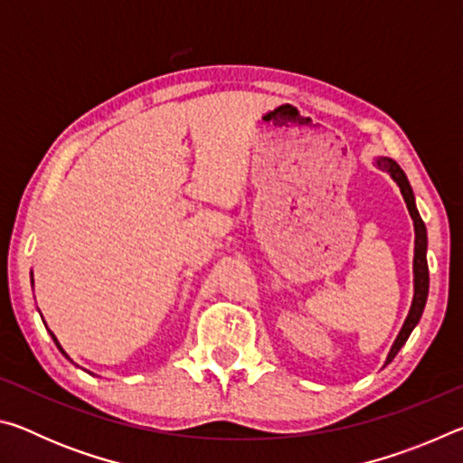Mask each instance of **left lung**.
Returning a JSON list of instances; mask_svg holds the SVG:
<instances>
[{
	"label": "left lung",
	"mask_w": 463,
	"mask_h": 463,
	"mask_svg": "<svg viewBox=\"0 0 463 463\" xmlns=\"http://www.w3.org/2000/svg\"><path fill=\"white\" fill-rule=\"evenodd\" d=\"M375 165L380 169L388 171L392 175V179L398 184L402 192V198L406 202V208H409L411 218L414 222V298H412V307L409 310V317H406L404 325L401 328V333H398L394 345H392L390 354L386 364H390L392 359L396 357L398 351H401L402 345L409 339L412 328L417 326V323L420 320L422 310H425V304H427V296H429V265H427V229H425V222H422V218L419 216V210L414 206V194H412V187L409 184V179H406L404 171L401 169L396 161L388 159V156H380V159H375Z\"/></svg>",
	"instance_id": "left-lung-1"
}]
</instances>
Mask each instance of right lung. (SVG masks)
<instances>
[{"mask_svg":"<svg viewBox=\"0 0 463 463\" xmlns=\"http://www.w3.org/2000/svg\"><path fill=\"white\" fill-rule=\"evenodd\" d=\"M51 336H52V341H54V343H57V347H59V349H61V345H59V341H57V336H54V335H52V333H51ZM61 354H62V355H65V357H67V354H65V351H62V349H61Z\"/></svg>","mask_w":463,"mask_h":463,"instance_id":"right-lung-1","label":"right lung"}]
</instances>
